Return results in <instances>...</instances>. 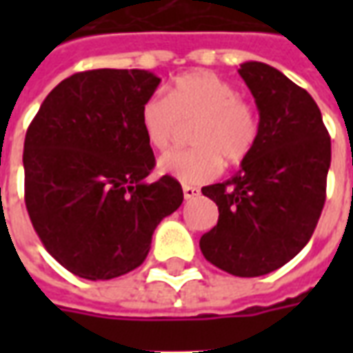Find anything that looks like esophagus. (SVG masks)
I'll list each match as a JSON object with an SVG mask.
<instances>
[{"instance_id": "obj_1", "label": "esophagus", "mask_w": 353, "mask_h": 353, "mask_svg": "<svg viewBox=\"0 0 353 353\" xmlns=\"http://www.w3.org/2000/svg\"><path fill=\"white\" fill-rule=\"evenodd\" d=\"M183 196H185V200L199 199L200 189L199 187H192V185H183Z\"/></svg>"}]
</instances>
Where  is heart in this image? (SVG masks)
I'll return each mask as SVG.
<instances>
[{"instance_id":"heart-1","label":"heart","mask_w":353,"mask_h":353,"mask_svg":"<svg viewBox=\"0 0 353 353\" xmlns=\"http://www.w3.org/2000/svg\"><path fill=\"white\" fill-rule=\"evenodd\" d=\"M199 121L192 130L194 149L172 151L159 161V170L181 183H206L219 176L223 161L234 166L244 162L259 139V113L229 81L210 72L179 75L166 96H149L139 124L147 143L166 151L181 124Z\"/></svg>"}]
</instances>
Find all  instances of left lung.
<instances>
[{
  "label": "left lung",
  "instance_id": "8db88e82",
  "mask_svg": "<svg viewBox=\"0 0 353 353\" xmlns=\"http://www.w3.org/2000/svg\"><path fill=\"white\" fill-rule=\"evenodd\" d=\"M238 73L259 109V139L230 179L202 187L219 219L200 250L225 272L253 278L308 244L325 204L331 138L314 98L276 68L244 62Z\"/></svg>",
  "mask_w": 353,
  "mask_h": 353
}]
</instances>
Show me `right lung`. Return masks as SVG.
Here are the masks:
<instances>
[{
	"mask_svg": "<svg viewBox=\"0 0 353 353\" xmlns=\"http://www.w3.org/2000/svg\"><path fill=\"white\" fill-rule=\"evenodd\" d=\"M161 79L147 70H92L43 100L24 139L26 208L47 252L79 278L111 280L145 261L181 185L145 177L154 154L139 124Z\"/></svg>",
	"mask_w": 353,
	"mask_h": 353,
	"instance_id": "add662e5",
	"label": "right lung"
}]
</instances>
